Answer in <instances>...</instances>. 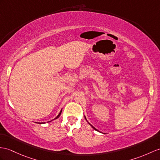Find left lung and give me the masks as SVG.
Listing matches in <instances>:
<instances>
[{"label":"left lung","mask_w":160,"mask_h":160,"mask_svg":"<svg viewBox=\"0 0 160 160\" xmlns=\"http://www.w3.org/2000/svg\"><path fill=\"white\" fill-rule=\"evenodd\" d=\"M85 120H86V121H87V119H86V118H85ZM87 122H88V121H87ZM88 123H89V122H88ZM89 125H90V126H92V128H93V129H94V130H97V131H98V130H96V128H94V127H93V126H92V125H91V124H90V123H89ZM98 132H99V131H98Z\"/></svg>","instance_id":"left-lung-1"}]
</instances>
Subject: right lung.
Listing matches in <instances>:
<instances>
[{"mask_svg": "<svg viewBox=\"0 0 160 160\" xmlns=\"http://www.w3.org/2000/svg\"><path fill=\"white\" fill-rule=\"evenodd\" d=\"M61 112H62V110L60 111V113L59 114H58V115L56 117V118H55V119H53V120H54V119H58V118H59V117H60V115H61ZM40 123V124H41V123H43V122H42V123Z\"/></svg>", "mask_w": 160, "mask_h": 160, "instance_id": "obj_1", "label": "right lung"}]
</instances>
